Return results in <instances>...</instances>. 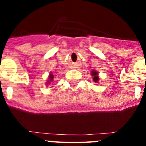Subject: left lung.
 Instances as JSON below:
<instances>
[{
  "label": "left lung",
  "instance_id": "obj_1",
  "mask_svg": "<svg viewBox=\"0 0 146 146\" xmlns=\"http://www.w3.org/2000/svg\"><path fill=\"white\" fill-rule=\"evenodd\" d=\"M91 74L94 76V82H97L99 80V77H98V72H95V71H92L91 72Z\"/></svg>",
  "mask_w": 146,
  "mask_h": 146
}]
</instances>
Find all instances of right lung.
Instances as JSON below:
<instances>
[{"mask_svg":"<svg viewBox=\"0 0 146 146\" xmlns=\"http://www.w3.org/2000/svg\"><path fill=\"white\" fill-rule=\"evenodd\" d=\"M49 79H50V81H52V80L53 79V75L50 74V77H49ZM48 83H49V82H47V84H48Z\"/></svg>","mask_w":146,"mask_h":146,"instance_id":"1","label":"right lung"}]
</instances>
